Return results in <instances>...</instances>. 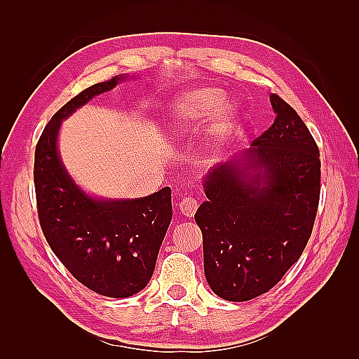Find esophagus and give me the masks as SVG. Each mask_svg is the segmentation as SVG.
Masks as SVG:
<instances>
[{
    "label": "esophagus",
    "mask_w": 359,
    "mask_h": 359,
    "mask_svg": "<svg viewBox=\"0 0 359 359\" xmlns=\"http://www.w3.org/2000/svg\"><path fill=\"white\" fill-rule=\"evenodd\" d=\"M179 207H180L182 215L187 216V217H193L194 212L197 211V208H199V201H197L196 197L188 196V197H184V199H182V202L179 203Z\"/></svg>",
    "instance_id": "esophagus-1"
}]
</instances>
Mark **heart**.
I'll use <instances>...</instances> for the list:
<instances>
[{
    "instance_id": "obj_1",
    "label": "heart",
    "mask_w": 359,
    "mask_h": 359,
    "mask_svg": "<svg viewBox=\"0 0 359 359\" xmlns=\"http://www.w3.org/2000/svg\"><path fill=\"white\" fill-rule=\"evenodd\" d=\"M224 103V94L216 88L189 90L182 95L171 111L174 131L180 135H189L210 121L208 149L216 152L230 134L234 125V109Z\"/></svg>"
}]
</instances>
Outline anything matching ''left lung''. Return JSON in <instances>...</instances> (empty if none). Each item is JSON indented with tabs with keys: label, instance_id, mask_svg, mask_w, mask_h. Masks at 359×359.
Segmentation results:
<instances>
[{
	"label": "left lung",
	"instance_id": "8db88e82",
	"mask_svg": "<svg viewBox=\"0 0 359 359\" xmlns=\"http://www.w3.org/2000/svg\"><path fill=\"white\" fill-rule=\"evenodd\" d=\"M270 100L274 123L253 140L242 162L220 163L207 175L208 201L194 216L205 276L212 292L233 302L266 293L297 262L321 194L313 135L278 94Z\"/></svg>",
	"mask_w": 359,
	"mask_h": 359
}]
</instances>
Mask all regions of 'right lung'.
<instances>
[{
    "label": "right lung",
    "instance_id": "obj_1",
    "mask_svg": "<svg viewBox=\"0 0 359 359\" xmlns=\"http://www.w3.org/2000/svg\"><path fill=\"white\" fill-rule=\"evenodd\" d=\"M118 80L86 88L53 114L36 143L34 163L46 241L75 279L108 297H128L147 287L172 216L171 188L134 201H97L74 184L58 157L62 120Z\"/></svg>",
    "mask_w": 359,
    "mask_h": 359
}]
</instances>
